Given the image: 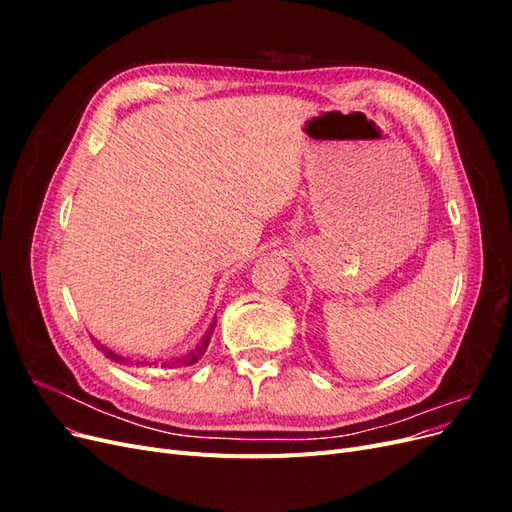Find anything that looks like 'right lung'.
Segmentation results:
<instances>
[{"instance_id":"add662e5","label":"right lung","mask_w":512,"mask_h":512,"mask_svg":"<svg viewBox=\"0 0 512 512\" xmlns=\"http://www.w3.org/2000/svg\"><path fill=\"white\" fill-rule=\"evenodd\" d=\"M213 329H215V320L209 324V329H207V333H205V337L200 339V342L194 346V348H190L188 352H183L181 356H177L175 361H164L162 363V367H173V365H177V367H190V365H194L198 359H203V354L207 352V348H209V342H211V335H213ZM94 339V337H91ZM94 342L100 346V350L108 356V359L111 361H115V363H119V365H158V363H149V361H132L130 356H126V354H119V352H115V350H111V348H106V346H102L98 339H94Z\"/></svg>"}]
</instances>
